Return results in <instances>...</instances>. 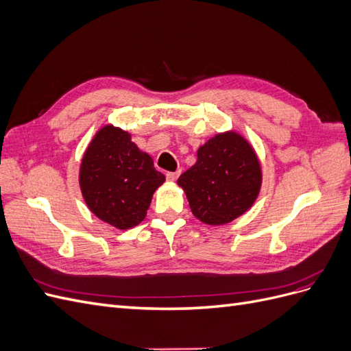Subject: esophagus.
I'll use <instances>...</instances> for the list:
<instances>
[{
    "label": "esophagus",
    "mask_w": 351,
    "mask_h": 351,
    "mask_svg": "<svg viewBox=\"0 0 351 351\" xmlns=\"http://www.w3.org/2000/svg\"><path fill=\"white\" fill-rule=\"evenodd\" d=\"M178 176H180V169H177L174 173H167V180H169V182H176Z\"/></svg>",
    "instance_id": "34e87169"
}]
</instances>
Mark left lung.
<instances>
[{
  "instance_id": "obj_1",
  "label": "left lung",
  "mask_w": 351,
  "mask_h": 351,
  "mask_svg": "<svg viewBox=\"0 0 351 351\" xmlns=\"http://www.w3.org/2000/svg\"><path fill=\"white\" fill-rule=\"evenodd\" d=\"M262 167L250 142L236 130L217 133L197 149L196 164L178 177L190 210L206 226H224L253 206Z\"/></svg>"
}]
</instances>
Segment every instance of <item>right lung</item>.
I'll return each instance as SVG.
<instances>
[{"label":"right lung","instance_id":"obj_1","mask_svg":"<svg viewBox=\"0 0 351 351\" xmlns=\"http://www.w3.org/2000/svg\"><path fill=\"white\" fill-rule=\"evenodd\" d=\"M164 182L165 176L156 171L151 155L132 142L129 132L112 124L95 133L79 168L84 204L117 230L141 224L155 190Z\"/></svg>","mask_w":351,"mask_h":351}]
</instances>
